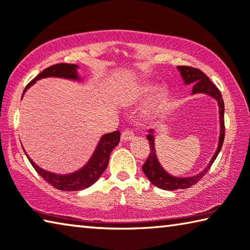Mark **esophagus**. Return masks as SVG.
<instances>
[{
    "instance_id": "34e87169",
    "label": "esophagus",
    "mask_w": 250,
    "mask_h": 250,
    "mask_svg": "<svg viewBox=\"0 0 250 250\" xmlns=\"http://www.w3.org/2000/svg\"><path fill=\"white\" fill-rule=\"evenodd\" d=\"M134 137H135V135L132 130L125 129V130H123L121 139H122V142H129V141H132Z\"/></svg>"
}]
</instances>
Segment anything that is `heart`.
<instances>
[{"mask_svg": "<svg viewBox=\"0 0 250 250\" xmlns=\"http://www.w3.org/2000/svg\"><path fill=\"white\" fill-rule=\"evenodd\" d=\"M156 90L155 92L154 91ZM155 92L154 94L153 92ZM154 94L153 95L152 93ZM151 96L149 103H148V106L146 109V114H149L152 112L158 111L160 107H163L165 103L167 102L168 100V90L166 87H160V89L157 90V86L154 83H144V84L138 85L136 89L134 90L132 96H130V100L136 101V100H142L146 99L148 96Z\"/></svg>", "mask_w": 250, "mask_h": 250, "instance_id": "b5f03b06", "label": "heart"}]
</instances>
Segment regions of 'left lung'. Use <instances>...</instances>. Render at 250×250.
<instances>
[{"instance_id": "left-lung-1", "label": "left lung", "mask_w": 250, "mask_h": 250, "mask_svg": "<svg viewBox=\"0 0 250 250\" xmlns=\"http://www.w3.org/2000/svg\"><path fill=\"white\" fill-rule=\"evenodd\" d=\"M177 69L179 70V72H180L183 83H185L186 85L193 84L191 94H208L217 101L218 108H220L218 109V112H220V138H218V145L215 154L213 155L208 165L202 170V171L192 177H176L168 173L163 168V166L160 165L158 157L156 155L154 129L149 130V134L147 135V139L149 141L150 154L149 157H148V159L146 160V163L143 166V171L146 174L148 180H149L152 185L159 188V189L169 191L188 189V188L194 186L201 178L205 176V173L208 171V169L211 168V166L213 165L214 161H215L218 152L221 151L225 136L224 101L222 99L221 92L218 91L215 84H213V83L209 81L207 74L203 73L201 70L192 67H187V65H178Z\"/></svg>"}]
</instances>
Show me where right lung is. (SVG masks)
<instances>
[{"label": "right lung", "mask_w": 250, "mask_h": 250, "mask_svg": "<svg viewBox=\"0 0 250 250\" xmlns=\"http://www.w3.org/2000/svg\"><path fill=\"white\" fill-rule=\"evenodd\" d=\"M78 64L71 63H58L51 65V67H48L26 85L21 98L24 96L25 92L33 84H35V82L43 78L55 77L69 79V80L74 81H81V78L78 74ZM120 138L121 133L118 132V130L103 135V136L100 138L95 150L93 154H92L89 161H87L82 168L77 170V171L68 174H57L54 172L47 171V170H43L30 159V157L26 154L24 148L23 149L34 169L36 170L39 176L42 177L43 180H46L49 185L61 191H80L91 187L93 183L98 181V179L101 176H102V173L104 172V170L106 169L108 165L109 155H111L114 148L118 145Z\"/></svg>", "instance_id": "1"}]
</instances>
